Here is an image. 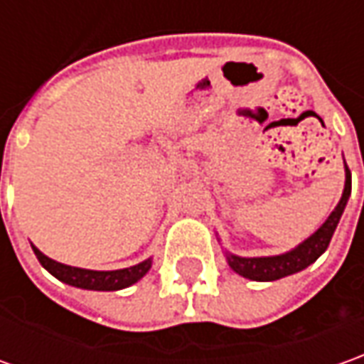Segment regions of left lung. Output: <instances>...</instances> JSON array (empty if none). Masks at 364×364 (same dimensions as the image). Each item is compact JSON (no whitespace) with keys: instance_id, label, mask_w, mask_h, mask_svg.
I'll use <instances>...</instances> for the list:
<instances>
[{"instance_id":"1","label":"left lung","mask_w":364,"mask_h":364,"mask_svg":"<svg viewBox=\"0 0 364 364\" xmlns=\"http://www.w3.org/2000/svg\"><path fill=\"white\" fill-rule=\"evenodd\" d=\"M350 195V171L347 167V181H345V191L341 201L335 207V211L328 215V219L323 223L317 233H313L305 243L295 247L293 251L285 255H277V257H237V255H227V263L233 269L235 273L241 277H247L251 281H277L287 275H293L303 271L305 267L315 263L321 255L327 251L328 243L333 239V233L337 229L341 215L345 211Z\"/></svg>"}]
</instances>
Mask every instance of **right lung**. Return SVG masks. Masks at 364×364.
I'll use <instances>...</instances> for the list:
<instances>
[{"mask_svg":"<svg viewBox=\"0 0 364 364\" xmlns=\"http://www.w3.org/2000/svg\"><path fill=\"white\" fill-rule=\"evenodd\" d=\"M37 261L46 267L51 275L68 283V285L79 287V289H89V291H119L125 287L137 283L141 277L151 269V259L143 261L139 265L129 267V269H119V271H89V269H79V267H69L58 263L41 253L37 247L31 245Z\"/></svg>","mask_w":364,"mask_h":364,"instance_id":"add662e5","label":"right lung"}]
</instances>
